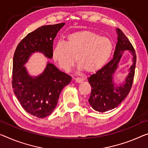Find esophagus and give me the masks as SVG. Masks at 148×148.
Segmentation results:
<instances>
[{"label":"esophagus","instance_id":"esophagus-1","mask_svg":"<svg viewBox=\"0 0 148 148\" xmlns=\"http://www.w3.org/2000/svg\"><path fill=\"white\" fill-rule=\"evenodd\" d=\"M74 80L77 83H81V82L85 80V79L83 77H76V78H74Z\"/></svg>","mask_w":148,"mask_h":148}]
</instances>
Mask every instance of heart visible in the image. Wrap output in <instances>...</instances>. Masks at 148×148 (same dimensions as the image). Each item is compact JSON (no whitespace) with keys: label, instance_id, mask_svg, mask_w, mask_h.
<instances>
[{"label":"heart","instance_id":"b5f03b06","mask_svg":"<svg viewBox=\"0 0 148 148\" xmlns=\"http://www.w3.org/2000/svg\"><path fill=\"white\" fill-rule=\"evenodd\" d=\"M112 49V42L109 38L90 30H81L70 34L64 42L57 44L52 51V58L60 69L68 71L76 57L79 67L91 73L105 64Z\"/></svg>","mask_w":148,"mask_h":148}]
</instances>
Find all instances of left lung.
I'll return each instance as SVG.
<instances>
[{"mask_svg": "<svg viewBox=\"0 0 148 148\" xmlns=\"http://www.w3.org/2000/svg\"><path fill=\"white\" fill-rule=\"evenodd\" d=\"M117 34L118 42L112 60L88 78L91 86L88 103L98 112H104L117 107L127 97L132 86L136 63L134 48L121 29H117ZM125 50H130L133 55V64L124 84L120 87H115L112 83V76Z\"/></svg>", "mask_w": 148, "mask_h": 148, "instance_id": "obj_1", "label": "left lung"}]
</instances>
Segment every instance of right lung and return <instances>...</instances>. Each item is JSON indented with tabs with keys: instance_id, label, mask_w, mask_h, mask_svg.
Returning <instances> with one entry per match:
<instances>
[{
	"instance_id": "1",
	"label": "right lung",
	"mask_w": 148,
	"mask_h": 148,
	"mask_svg": "<svg viewBox=\"0 0 148 148\" xmlns=\"http://www.w3.org/2000/svg\"><path fill=\"white\" fill-rule=\"evenodd\" d=\"M65 23L41 26L29 33L17 45L13 57L12 85L14 94L27 112L40 119L50 115L58 104L61 90L71 77L48 63L44 73L33 78L24 65L35 51L52 58L53 40Z\"/></svg>"
}]
</instances>
